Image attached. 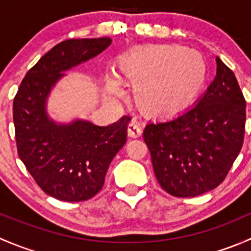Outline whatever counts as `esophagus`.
Instances as JSON below:
<instances>
[{
  "mask_svg": "<svg viewBox=\"0 0 251 251\" xmlns=\"http://www.w3.org/2000/svg\"><path fill=\"white\" fill-rule=\"evenodd\" d=\"M127 133L131 138H138L142 135V128L141 126L138 125L136 121H131L128 124V127H127Z\"/></svg>",
  "mask_w": 251,
  "mask_h": 251,
  "instance_id": "1",
  "label": "esophagus"
}]
</instances>
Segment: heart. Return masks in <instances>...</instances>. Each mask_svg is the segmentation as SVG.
I'll use <instances>...</instances> for the list:
<instances>
[{"label":"heart","instance_id":"heart-1","mask_svg":"<svg viewBox=\"0 0 251 251\" xmlns=\"http://www.w3.org/2000/svg\"><path fill=\"white\" fill-rule=\"evenodd\" d=\"M125 74L135 85L138 107L154 115H175L198 97L206 78V65L196 50L177 45H160L141 50L125 63ZM109 92L119 95L118 82Z\"/></svg>","mask_w":251,"mask_h":251}]
</instances>
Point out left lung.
<instances>
[{
  "instance_id": "1",
  "label": "left lung",
  "mask_w": 251,
  "mask_h": 251,
  "mask_svg": "<svg viewBox=\"0 0 251 251\" xmlns=\"http://www.w3.org/2000/svg\"><path fill=\"white\" fill-rule=\"evenodd\" d=\"M216 64V76L196 105L143 131L156 179L174 197H197L220 186L243 147L245 98L233 72L219 57Z\"/></svg>"
}]
</instances>
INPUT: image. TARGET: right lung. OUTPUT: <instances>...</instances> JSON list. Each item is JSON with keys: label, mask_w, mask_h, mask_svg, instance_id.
<instances>
[{"label": "right lung", "mask_w": 251, "mask_h": 251, "mask_svg": "<svg viewBox=\"0 0 251 251\" xmlns=\"http://www.w3.org/2000/svg\"><path fill=\"white\" fill-rule=\"evenodd\" d=\"M109 37L55 45L26 73L13 100L18 155L40 188L63 201H83L104 184L111 160L126 143L130 116L108 126L90 121L55 124L46 113L50 88L63 72L96 57Z\"/></svg>", "instance_id": "right-lung-1"}]
</instances>
